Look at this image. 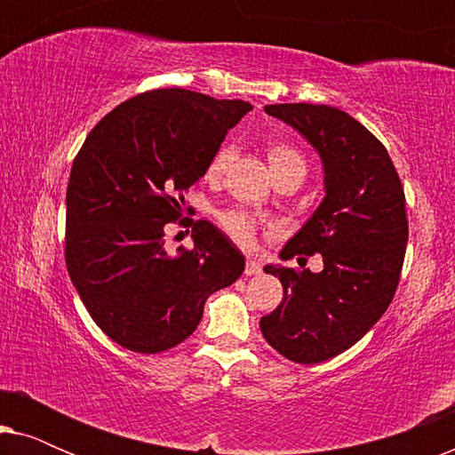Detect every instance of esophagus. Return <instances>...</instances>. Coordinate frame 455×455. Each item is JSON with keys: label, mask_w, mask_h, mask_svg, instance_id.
I'll return each mask as SVG.
<instances>
[{"label": "esophagus", "mask_w": 455, "mask_h": 455, "mask_svg": "<svg viewBox=\"0 0 455 455\" xmlns=\"http://www.w3.org/2000/svg\"><path fill=\"white\" fill-rule=\"evenodd\" d=\"M260 273H263V267H260L259 260L248 259L244 267V275H260Z\"/></svg>", "instance_id": "34e87169"}]
</instances>
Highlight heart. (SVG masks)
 Instances as JSON below:
<instances>
[{"mask_svg": "<svg viewBox=\"0 0 455 455\" xmlns=\"http://www.w3.org/2000/svg\"><path fill=\"white\" fill-rule=\"evenodd\" d=\"M234 157H235L234 145L220 147V151L213 155V159H211V164L207 167V178L220 180L223 173L229 170ZM269 164L277 178L285 176V173H291V172H302L304 176H307V159H304V155L291 145L271 147ZM220 226L223 228V232H226L229 238L235 242V244L248 248V246H252L254 235H257L259 221H257V217H254L252 213H248L246 209L234 207V209L221 211Z\"/></svg>", "mask_w": 455, "mask_h": 455, "instance_id": "obj_1", "label": "heart"}]
</instances>
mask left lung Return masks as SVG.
<instances>
[{
	"mask_svg": "<svg viewBox=\"0 0 455 455\" xmlns=\"http://www.w3.org/2000/svg\"><path fill=\"white\" fill-rule=\"evenodd\" d=\"M265 111L319 151L327 195L282 251L283 260L319 252L323 271L265 267L282 282L283 300L260 319V331L288 360L325 363L356 344L394 300L406 257V196L387 148L346 111L310 103Z\"/></svg>",
	"mask_w": 455,
	"mask_h": 455,
	"instance_id": "8db88e82",
	"label": "left lung"
}]
</instances>
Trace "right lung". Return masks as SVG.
<instances>
[{
    "label": "right lung",
    "mask_w": 455,
    "mask_h": 455,
    "mask_svg": "<svg viewBox=\"0 0 455 455\" xmlns=\"http://www.w3.org/2000/svg\"><path fill=\"white\" fill-rule=\"evenodd\" d=\"M251 103L155 89L111 109L74 157L66 192V267L99 329L126 350L182 344L204 300L244 271V257L209 221L195 248L165 251L167 223L184 226V195L204 176Z\"/></svg>",
    "instance_id": "obj_1"
}]
</instances>
